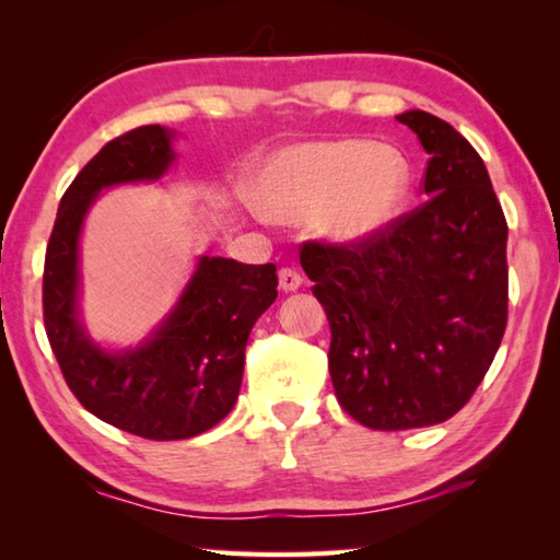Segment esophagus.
<instances>
[{"label":"esophagus","instance_id":"obj_1","mask_svg":"<svg viewBox=\"0 0 560 560\" xmlns=\"http://www.w3.org/2000/svg\"><path fill=\"white\" fill-rule=\"evenodd\" d=\"M303 283V279H301V273L296 271V269H281L279 271V289L281 291H296L299 287Z\"/></svg>","mask_w":560,"mask_h":560}]
</instances>
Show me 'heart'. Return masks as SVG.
I'll return each instance as SVG.
<instances>
[{"label": "heart", "instance_id": "obj_1", "mask_svg": "<svg viewBox=\"0 0 560 560\" xmlns=\"http://www.w3.org/2000/svg\"><path fill=\"white\" fill-rule=\"evenodd\" d=\"M410 163L371 140H316L271 153L252 177L249 195L273 222L316 220L336 244L385 232L410 200Z\"/></svg>", "mask_w": 560, "mask_h": 560}]
</instances>
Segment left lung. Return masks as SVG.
<instances>
[{"instance_id": "left-lung-1", "label": "left lung", "mask_w": 560, "mask_h": 560, "mask_svg": "<svg viewBox=\"0 0 560 560\" xmlns=\"http://www.w3.org/2000/svg\"><path fill=\"white\" fill-rule=\"evenodd\" d=\"M397 120L430 155V200L368 242L301 249L330 324L338 402L387 432L444 422L467 405L504 338L509 303V226L485 160L432 113Z\"/></svg>"}]
</instances>
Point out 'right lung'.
<instances>
[{"label":"right lung","mask_w":560,"mask_h":560,"mask_svg":"<svg viewBox=\"0 0 560 560\" xmlns=\"http://www.w3.org/2000/svg\"><path fill=\"white\" fill-rule=\"evenodd\" d=\"M175 132L140 126L98 150L56 212L44 261V326L66 385L98 420L145 440H187L236 402L252 326L277 299L273 264L200 257L175 308L143 343L98 346L81 324L79 242L101 189L155 183L175 163Z\"/></svg>","instance_id":"obj_1"}]
</instances>
